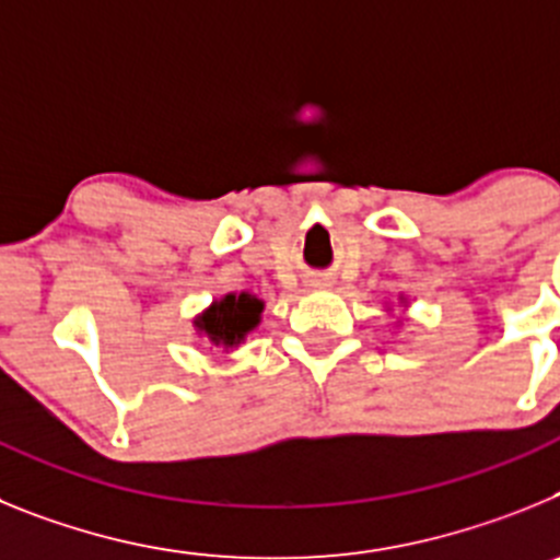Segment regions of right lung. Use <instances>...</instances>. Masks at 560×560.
Returning a JSON list of instances; mask_svg holds the SVG:
<instances>
[{"label":"right lung","instance_id":"obj_1","mask_svg":"<svg viewBox=\"0 0 560 560\" xmlns=\"http://www.w3.org/2000/svg\"><path fill=\"white\" fill-rule=\"evenodd\" d=\"M264 303L255 294H226L224 300L212 303L205 314L196 319V328L215 345V348H237L249 330L260 323Z\"/></svg>","mask_w":560,"mask_h":560}]
</instances>
